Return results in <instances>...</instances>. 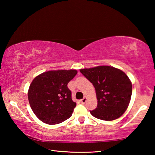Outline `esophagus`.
Masks as SVG:
<instances>
[{
	"label": "esophagus",
	"instance_id": "34e87169",
	"mask_svg": "<svg viewBox=\"0 0 155 155\" xmlns=\"http://www.w3.org/2000/svg\"><path fill=\"white\" fill-rule=\"evenodd\" d=\"M86 101H87V98H86L85 97H84V98H83V99H81V103L84 104V103H85Z\"/></svg>",
	"mask_w": 155,
	"mask_h": 155
}]
</instances>
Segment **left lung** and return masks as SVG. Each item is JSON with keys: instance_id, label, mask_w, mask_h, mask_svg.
Returning a JSON list of instances; mask_svg holds the SVG:
<instances>
[{"instance_id": "left-lung-1", "label": "left lung", "mask_w": 155, "mask_h": 155, "mask_svg": "<svg viewBox=\"0 0 155 155\" xmlns=\"http://www.w3.org/2000/svg\"><path fill=\"white\" fill-rule=\"evenodd\" d=\"M80 72L96 90L98 105L90 111L91 114L106 121L121 116L127 109L132 94V84L127 75L107 65L81 69Z\"/></svg>"}]
</instances>
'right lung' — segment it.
<instances>
[{
    "mask_svg": "<svg viewBox=\"0 0 155 155\" xmlns=\"http://www.w3.org/2000/svg\"><path fill=\"white\" fill-rule=\"evenodd\" d=\"M76 70H51L34 78L28 91L30 106L37 117L48 124L61 123L71 117L76 107L68 83Z\"/></svg>",
    "mask_w": 155,
    "mask_h": 155,
    "instance_id": "right-lung-1",
    "label": "right lung"
}]
</instances>
